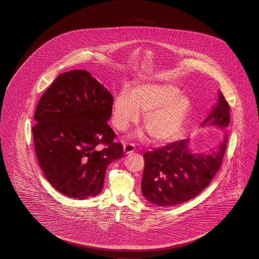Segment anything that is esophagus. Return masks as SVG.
<instances>
[{
    "label": "esophagus",
    "instance_id": "esophagus-1",
    "mask_svg": "<svg viewBox=\"0 0 259 259\" xmlns=\"http://www.w3.org/2000/svg\"><path fill=\"white\" fill-rule=\"evenodd\" d=\"M135 144L134 143H124L123 144V150H124V153L125 154H131L135 151Z\"/></svg>",
    "mask_w": 259,
    "mask_h": 259
}]
</instances>
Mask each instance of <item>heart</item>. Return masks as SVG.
I'll return each instance as SVG.
<instances>
[{
	"label": "heart",
	"mask_w": 259,
	"mask_h": 259,
	"mask_svg": "<svg viewBox=\"0 0 259 259\" xmlns=\"http://www.w3.org/2000/svg\"><path fill=\"white\" fill-rule=\"evenodd\" d=\"M180 95L181 90L171 84L152 82L134 87L130 94L121 91L114 99L112 122L118 131H125L139 120L141 112L152 141H171L180 133L191 108L188 98Z\"/></svg>",
	"instance_id": "obj_1"
}]
</instances>
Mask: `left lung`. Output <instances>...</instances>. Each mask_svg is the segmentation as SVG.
<instances>
[{"label":"left lung","mask_w":259,"mask_h":259,"mask_svg":"<svg viewBox=\"0 0 259 259\" xmlns=\"http://www.w3.org/2000/svg\"><path fill=\"white\" fill-rule=\"evenodd\" d=\"M230 123V105L220 92L219 102L202 125L226 128ZM228 137L211 154H195L188 141H175L161 148L146 152L141 181L144 197L159 206H175L186 202L209 186L219 172L224 157Z\"/></svg>","instance_id":"left-lung-1"}]
</instances>
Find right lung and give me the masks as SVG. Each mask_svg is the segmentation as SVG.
<instances>
[{"instance_id": "obj_1", "label": "right lung", "mask_w": 259, "mask_h": 259, "mask_svg": "<svg viewBox=\"0 0 259 259\" xmlns=\"http://www.w3.org/2000/svg\"><path fill=\"white\" fill-rule=\"evenodd\" d=\"M113 101L85 70L62 73L40 97L32 127L35 152L47 181L64 196L99 195L108 165L123 157L106 122Z\"/></svg>"}]
</instances>
